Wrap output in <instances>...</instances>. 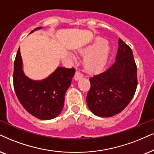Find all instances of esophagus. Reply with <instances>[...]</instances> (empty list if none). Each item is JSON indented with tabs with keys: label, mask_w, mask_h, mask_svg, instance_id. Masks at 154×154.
Wrapping results in <instances>:
<instances>
[{
	"label": "esophagus",
	"mask_w": 154,
	"mask_h": 154,
	"mask_svg": "<svg viewBox=\"0 0 154 154\" xmlns=\"http://www.w3.org/2000/svg\"><path fill=\"white\" fill-rule=\"evenodd\" d=\"M82 77H83V75H82L79 72L77 71L75 72V77H74V78H75V80L77 81V80H79V79H80Z\"/></svg>",
	"instance_id": "34e87169"
}]
</instances>
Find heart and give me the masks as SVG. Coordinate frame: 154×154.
I'll return each instance as SVG.
<instances>
[{
	"label": "heart",
	"instance_id": "obj_1",
	"mask_svg": "<svg viewBox=\"0 0 154 154\" xmlns=\"http://www.w3.org/2000/svg\"><path fill=\"white\" fill-rule=\"evenodd\" d=\"M81 53L85 54L83 60L85 69L90 73H95L102 70L106 65L110 55V48L105 39L97 38L92 43L81 50ZM68 55L75 59V55L72 52H69Z\"/></svg>",
	"mask_w": 154,
	"mask_h": 154
}]
</instances>
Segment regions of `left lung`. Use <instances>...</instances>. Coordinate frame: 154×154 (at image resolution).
<instances>
[{"mask_svg": "<svg viewBox=\"0 0 154 154\" xmlns=\"http://www.w3.org/2000/svg\"><path fill=\"white\" fill-rule=\"evenodd\" d=\"M115 63L89 78L91 87L87 106L100 117H111L122 112L133 98L137 87V68L131 48L119 39Z\"/></svg>", "mask_w": 154, "mask_h": 154, "instance_id": "1", "label": "left lung"}]
</instances>
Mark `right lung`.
I'll list each match as a JSON object with an SVG mask.
<instances>
[{"label": "right lung", "mask_w": 154, "mask_h": 154, "mask_svg": "<svg viewBox=\"0 0 154 154\" xmlns=\"http://www.w3.org/2000/svg\"><path fill=\"white\" fill-rule=\"evenodd\" d=\"M39 27L32 30H40ZM75 73L74 68L57 67L48 77L34 80L25 75L19 48L14 62L13 85L15 94L27 112L42 120L52 119L63 111L65 93Z\"/></svg>", "instance_id": "add662e5"}]
</instances>
